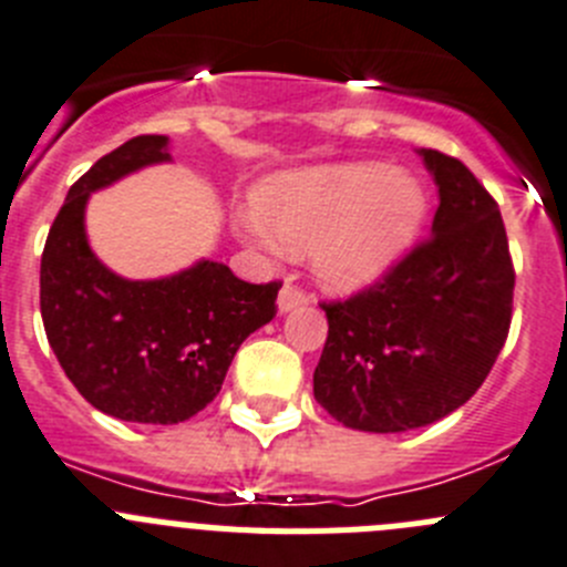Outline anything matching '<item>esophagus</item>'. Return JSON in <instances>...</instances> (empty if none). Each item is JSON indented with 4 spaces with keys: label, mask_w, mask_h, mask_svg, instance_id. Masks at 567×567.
I'll return each instance as SVG.
<instances>
[{
    "label": "esophagus",
    "mask_w": 567,
    "mask_h": 567,
    "mask_svg": "<svg viewBox=\"0 0 567 567\" xmlns=\"http://www.w3.org/2000/svg\"><path fill=\"white\" fill-rule=\"evenodd\" d=\"M308 301H310V296L305 293V290H301L299 285L285 282L282 290H279V299H277L279 313H288V310L299 308V305H308Z\"/></svg>",
    "instance_id": "34e87169"
}]
</instances>
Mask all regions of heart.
<instances>
[{
    "label": "heart",
    "instance_id": "obj_1",
    "mask_svg": "<svg viewBox=\"0 0 567 567\" xmlns=\"http://www.w3.org/2000/svg\"><path fill=\"white\" fill-rule=\"evenodd\" d=\"M254 204L235 212L237 235L271 254L313 246L316 274L341 293L383 277L425 218L420 182L380 162L282 173L257 189Z\"/></svg>",
    "mask_w": 567,
    "mask_h": 567
}]
</instances>
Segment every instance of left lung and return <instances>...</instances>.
<instances>
[{
	"mask_svg": "<svg viewBox=\"0 0 567 567\" xmlns=\"http://www.w3.org/2000/svg\"><path fill=\"white\" fill-rule=\"evenodd\" d=\"M420 153L439 187L431 235L374 285L321 301L330 330L313 394L355 431L447 416L481 389L509 336L515 266L498 204L458 158Z\"/></svg>",
	"mask_w": 567,
	"mask_h": 567,
	"instance_id": "1",
	"label": "left lung"
}]
</instances>
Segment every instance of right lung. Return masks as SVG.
Masks as SVG:
<instances>
[{"mask_svg":"<svg viewBox=\"0 0 567 567\" xmlns=\"http://www.w3.org/2000/svg\"><path fill=\"white\" fill-rule=\"evenodd\" d=\"M167 136H134L89 167L41 254L47 341L86 403L145 425H176L218 396L240 343L277 316L282 282L251 285L224 262L151 282L116 277L92 254L83 212L94 189L167 162Z\"/></svg>","mask_w":567,"mask_h":567,"instance_id":"add662e5","label":"right lung"}]
</instances>
